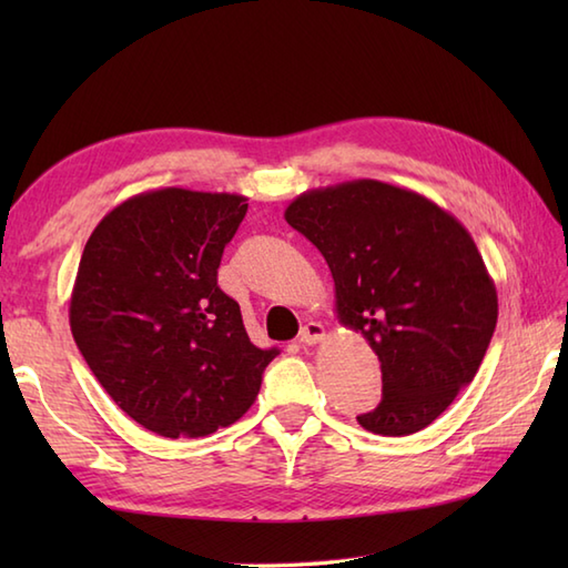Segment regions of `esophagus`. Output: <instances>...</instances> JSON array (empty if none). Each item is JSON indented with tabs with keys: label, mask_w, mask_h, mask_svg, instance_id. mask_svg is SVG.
Returning <instances> with one entry per match:
<instances>
[{
	"label": "esophagus",
	"mask_w": 568,
	"mask_h": 568,
	"mask_svg": "<svg viewBox=\"0 0 568 568\" xmlns=\"http://www.w3.org/2000/svg\"><path fill=\"white\" fill-rule=\"evenodd\" d=\"M324 336H327V329H324L322 322H307L305 327H303V332H300V344L315 346V344H320L324 339Z\"/></svg>",
	"instance_id": "1"
}]
</instances>
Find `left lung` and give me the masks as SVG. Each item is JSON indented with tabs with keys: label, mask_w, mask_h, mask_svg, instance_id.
I'll return each mask as SVG.
<instances>
[{
	"label": "left lung",
	"mask_w": 568,
	"mask_h": 568,
	"mask_svg": "<svg viewBox=\"0 0 568 568\" xmlns=\"http://www.w3.org/2000/svg\"><path fill=\"white\" fill-rule=\"evenodd\" d=\"M285 222L320 248L336 317L381 361L383 400L358 425L383 437L432 425L474 381L498 322L496 283L466 226L381 180L307 190Z\"/></svg>",
	"instance_id": "obj_1"
}]
</instances>
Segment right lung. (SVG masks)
I'll return each mask as SVG.
<instances>
[{
	"instance_id": "1",
	"label": "right lung",
	"mask_w": 568,
	"mask_h": 568,
	"mask_svg": "<svg viewBox=\"0 0 568 568\" xmlns=\"http://www.w3.org/2000/svg\"><path fill=\"white\" fill-rule=\"evenodd\" d=\"M248 202L163 187L94 226L70 297V329L94 378L161 437H207L256 400L277 348L253 346L236 300L216 285Z\"/></svg>"
}]
</instances>
